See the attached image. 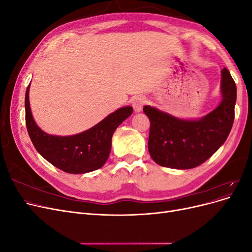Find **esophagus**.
I'll list each match as a JSON object with an SVG mask.
<instances>
[{
  "label": "esophagus",
  "instance_id": "obj_1",
  "mask_svg": "<svg viewBox=\"0 0 252 252\" xmlns=\"http://www.w3.org/2000/svg\"><path fill=\"white\" fill-rule=\"evenodd\" d=\"M145 105V98L143 96H136L132 101V107L135 112H140Z\"/></svg>",
  "mask_w": 252,
  "mask_h": 252
}]
</instances>
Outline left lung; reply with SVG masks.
Here are the masks:
<instances>
[{"label":"left lung","mask_w":252,"mask_h":252,"mask_svg":"<svg viewBox=\"0 0 252 252\" xmlns=\"http://www.w3.org/2000/svg\"><path fill=\"white\" fill-rule=\"evenodd\" d=\"M222 102L200 120H182L145 106L150 120L148 150L159 166L190 169L203 164L225 143L233 125L236 86L227 68L222 69Z\"/></svg>","instance_id":"1"}]
</instances>
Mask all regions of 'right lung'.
Wrapping results in <instances>:
<instances>
[{"label":"right lung","mask_w":252,"mask_h":252,"mask_svg":"<svg viewBox=\"0 0 252 252\" xmlns=\"http://www.w3.org/2000/svg\"><path fill=\"white\" fill-rule=\"evenodd\" d=\"M29 86L25 94L26 127L34 148L57 168L67 173H86L106 163L110 154L112 134L133 111L131 106L110 113L88 130L69 136L50 135L35 124L29 105Z\"/></svg>","instance_id":"add662e5"}]
</instances>
